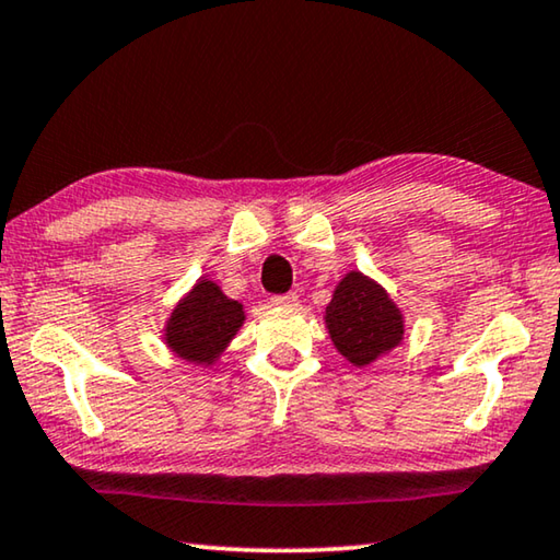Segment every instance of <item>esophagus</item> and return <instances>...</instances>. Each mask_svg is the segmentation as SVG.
Returning a JSON list of instances; mask_svg holds the SVG:
<instances>
[{
	"instance_id": "obj_1",
	"label": "esophagus",
	"mask_w": 560,
	"mask_h": 560,
	"mask_svg": "<svg viewBox=\"0 0 560 560\" xmlns=\"http://www.w3.org/2000/svg\"><path fill=\"white\" fill-rule=\"evenodd\" d=\"M271 304L273 306H296L299 304V296L294 294V291H291V294H281V296H273L271 299Z\"/></svg>"
}]
</instances>
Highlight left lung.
Returning a JSON list of instances; mask_svg holds the SVG:
<instances>
[{
  "instance_id": "8db88e82",
  "label": "left lung",
  "mask_w": 560,
  "mask_h": 560,
  "mask_svg": "<svg viewBox=\"0 0 560 560\" xmlns=\"http://www.w3.org/2000/svg\"><path fill=\"white\" fill-rule=\"evenodd\" d=\"M328 336L341 357L366 369L404 341V314L388 291L366 273L349 271L336 283L324 312Z\"/></svg>"
}]
</instances>
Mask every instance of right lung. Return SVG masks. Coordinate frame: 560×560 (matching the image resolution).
I'll return each instance as SVG.
<instances>
[{"label":"right lung","instance_id":"right-lung-1","mask_svg":"<svg viewBox=\"0 0 560 560\" xmlns=\"http://www.w3.org/2000/svg\"><path fill=\"white\" fill-rule=\"evenodd\" d=\"M244 322V304L229 299L219 283L201 277L176 301L162 336L176 359L207 369L221 359Z\"/></svg>","mask_w":560,"mask_h":560}]
</instances>
